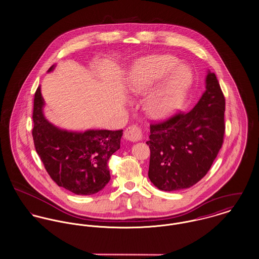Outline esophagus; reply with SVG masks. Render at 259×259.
<instances>
[{"instance_id": "34e87169", "label": "esophagus", "mask_w": 259, "mask_h": 259, "mask_svg": "<svg viewBox=\"0 0 259 259\" xmlns=\"http://www.w3.org/2000/svg\"><path fill=\"white\" fill-rule=\"evenodd\" d=\"M124 137L130 142H137L142 139V131L137 125L129 126L124 132Z\"/></svg>"}]
</instances>
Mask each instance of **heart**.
<instances>
[{
	"mask_svg": "<svg viewBox=\"0 0 259 259\" xmlns=\"http://www.w3.org/2000/svg\"><path fill=\"white\" fill-rule=\"evenodd\" d=\"M193 75L187 66L171 55H157L138 62L128 79V90L135 96L148 92L147 112L154 118H164L179 109L187 96Z\"/></svg>",
	"mask_w": 259,
	"mask_h": 259,
	"instance_id": "1",
	"label": "heart"
}]
</instances>
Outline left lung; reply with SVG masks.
<instances>
[{"mask_svg": "<svg viewBox=\"0 0 259 259\" xmlns=\"http://www.w3.org/2000/svg\"><path fill=\"white\" fill-rule=\"evenodd\" d=\"M188 112L150 125L149 179L163 191L189 188L204 178L216 159L225 133V98L214 73Z\"/></svg>", "mask_w": 259, "mask_h": 259, "instance_id": "1", "label": "left lung"}]
</instances>
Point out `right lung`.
Returning a JSON list of instances; mask_svg holds the SVG:
<instances>
[{"label":"right lung","instance_id":"right-lung-1","mask_svg":"<svg viewBox=\"0 0 259 259\" xmlns=\"http://www.w3.org/2000/svg\"><path fill=\"white\" fill-rule=\"evenodd\" d=\"M44 105L39 85L34 95L32 136L47 172L59 186L77 195L100 192L110 180L107 162L120 149L123 130L62 129L46 119Z\"/></svg>","mask_w":259,"mask_h":259}]
</instances>
